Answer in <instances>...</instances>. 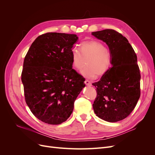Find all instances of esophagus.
Instances as JSON below:
<instances>
[{
	"label": "esophagus",
	"mask_w": 155,
	"mask_h": 155,
	"mask_svg": "<svg viewBox=\"0 0 155 155\" xmlns=\"http://www.w3.org/2000/svg\"><path fill=\"white\" fill-rule=\"evenodd\" d=\"M85 83L86 84V85H87V86H89V87L92 86V83H91V81H89L88 80H85Z\"/></svg>",
	"instance_id": "esophagus-1"
}]
</instances>
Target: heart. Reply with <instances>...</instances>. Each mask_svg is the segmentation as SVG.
I'll use <instances>...</instances> for the list:
<instances>
[{
    "instance_id": "obj_1",
    "label": "heart",
    "mask_w": 155,
    "mask_h": 155,
    "mask_svg": "<svg viewBox=\"0 0 155 155\" xmlns=\"http://www.w3.org/2000/svg\"><path fill=\"white\" fill-rule=\"evenodd\" d=\"M89 58L87 61L88 67L81 72L85 78L93 79L98 75L105 74L111 66V55L104 44L96 40L83 41L80 44V51L74 48L71 51L72 67L78 70L83 67L84 58Z\"/></svg>"
}]
</instances>
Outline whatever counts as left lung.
Wrapping results in <instances>:
<instances>
[{
  "mask_svg": "<svg viewBox=\"0 0 155 155\" xmlns=\"http://www.w3.org/2000/svg\"><path fill=\"white\" fill-rule=\"evenodd\" d=\"M109 46L112 67L92 83L97 96L93 109L100 118L116 122L127 118L140 96V73L137 56L128 40L111 29L92 32Z\"/></svg>",
  "mask_w": 155,
  "mask_h": 155,
  "instance_id": "1",
  "label": "left lung"
}]
</instances>
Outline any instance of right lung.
<instances>
[{
  "label": "right lung",
  "instance_id": "add662e5",
  "mask_svg": "<svg viewBox=\"0 0 155 155\" xmlns=\"http://www.w3.org/2000/svg\"><path fill=\"white\" fill-rule=\"evenodd\" d=\"M76 34L50 32L34 41L25 56L21 80L27 105L43 122L58 125L72 113L74 101L85 87L72 69Z\"/></svg>",
  "mask_w": 155,
  "mask_h": 155
}]
</instances>
